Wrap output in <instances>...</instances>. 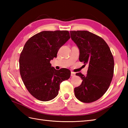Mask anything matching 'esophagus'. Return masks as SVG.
<instances>
[{
  "label": "esophagus",
  "mask_w": 128,
  "mask_h": 128,
  "mask_svg": "<svg viewBox=\"0 0 128 128\" xmlns=\"http://www.w3.org/2000/svg\"><path fill=\"white\" fill-rule=\"evenodd\" d=\"M75 73L72 72H71V76H75Z\"/></svg>",
  "instance_id": "1"
}]
</instances>
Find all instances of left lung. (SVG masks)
<instances>
[{
    "label": "left lung",
    "mask_w": 128,
    "mask_h": 128,
    "mask_svg": "<svg viewBox=\"0 0 128 128\" xmlns=\"http://www.w3.org/2000/svg\"><path fill=\"white\" fill-rule=\"evenodd\" d=\"M71 38L79 49V60L88 65L86 76L76 75L82 80L74 88L80 101L91 103L100 98L109 88L114 72L113 56L109 46L101 37L88 31H72Z\"/></svg>",
    "instance_id": "8db88e82"
}]
</instances>
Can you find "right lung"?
<instances>
[{
	"mask_svg": "<svg viewBox=\"0 0 128 128\" xmlns=\"http://www.w3.org/2000/svg\"><path fill=\"white\" fill-rule=\"evenodd\" d=\"M70 38L68 31H44L31 37L24 46L19 59L20 75L26 88L37 100L54 98L60 84L70 77L69 70H56L50 63Z\"/></svg>",
	"mask_w": 128,
	"mask_h": 128,
	"instance_id": "add662e5",
	"label": "right lung"
}]
</instances>
